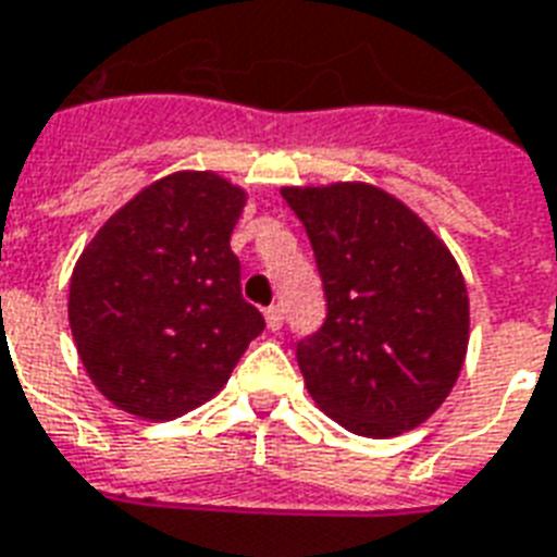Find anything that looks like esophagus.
<instances>
[{
  "mask_svg": "<svg viewBox=\"0 0 557 557\" xmlns=\"http://www.w3.org/2000/svg\"><path fill=\"white\" fill-rule=\"evenodd\" d=\"M265 324H269V330H280V326H283V309L280 307L265 309Z\"/></svg>",
  "mask_w": 557,
  "mask_h": 557,
  "instance_id": "1",
  "label": "esophagus"
}]
</instances>
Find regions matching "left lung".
Returning <instances> with one entry per match:
<instances>
[{"mask_svg":"<svg viewBox=\"0 0 557 557\" xmlns=\"http://www.w3.org/2000/svg\"><path fill=\"white\" fill-rule=\"evenodd\" d=\"M324 280L326 321L297 345L309 397L347 432L394 438L432 418L465 368L470 297L456 257L364 181L280 189Z\"/></svg>","mask_w":557,"mask_h":557,"instance_id":"1","label":"left lung"}]
</instances>
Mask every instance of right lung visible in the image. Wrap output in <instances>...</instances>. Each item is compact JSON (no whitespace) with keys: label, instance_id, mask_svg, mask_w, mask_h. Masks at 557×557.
<instances>
[{"label":"right lung","instance_id":"obj_1","mask_svg":"<svg viewBox=\"0 0 557 557\" xmlns=\"http://www.w3.org/2000/svg\"><path fill=\"white\" fill-rule=\"evenodd\" d=\"M248 193L219 172H172L119 207L81 250L70 330L116 409L175 420L222 392L262 333L231 233Z\"/></svg>","mask_w":557,"mask_h":557}]
</instances>
